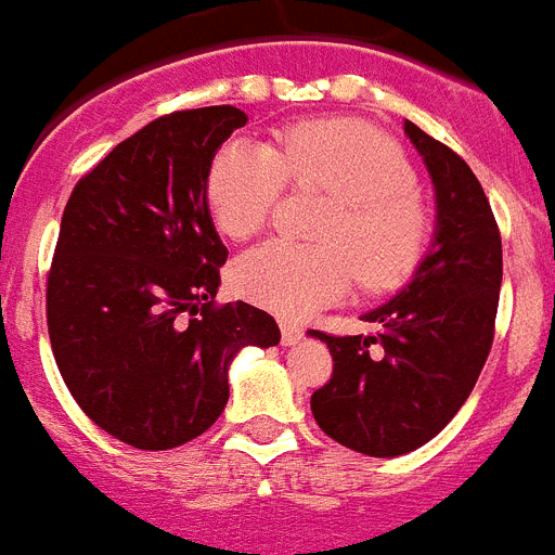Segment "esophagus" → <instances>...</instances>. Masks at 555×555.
I'll list each match as a JSON object with an SVG mask.
<instances>
[{
	"mask_svg": "<svg viewBox=\"0 0 555 555\" xmlns=\"http://www.w3.org/2000/svg\"><path fill=\"white\" fill-rule=\"evenodd\" d=\"M305 338V330L299 324H291V321H282V344L285 347H293V344H299Z\"/></svg>",
	"mask_w": 555,
	"mask_h": 555,
	"instance_id": "1",
	"label": "esophagus"
}]
</instances>
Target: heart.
Returning <instances> with one entry per match:
<instances>
[{
  "mask_svg": "<svg viewBox=\"0 0 555 555\" xmlns=\"http://www.w3.org/2000/svg\"><path fill=\"white\" fill-rule=\"evenodd\" d=\"M285 180L335 197L315 228L321 245L273 240L240 256L231 285L242 299L287 319L338 301L352 279L370 291L406 282L428 248V214L414 194L406 155L352 120H307L279 134L276 149L231 141L208 169L211 217L231 240L259 234Z\"/></svg>",
  "mask_w": 555,
  "mask_h": 555,
  "instance_id": "obj_1",
  "label": "heart"
}]
</instances>
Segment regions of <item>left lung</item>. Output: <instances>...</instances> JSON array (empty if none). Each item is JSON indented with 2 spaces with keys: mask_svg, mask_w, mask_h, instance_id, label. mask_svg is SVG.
<instances>
[{
  "mask_svg": "<svg viewBox=\"0 0 555 555\" xmlns=\"http://www.w3.org/2000/svg\"><path fill=\"white\" fill-rule=\"evenodd\" d=\"M403 132L435 185L431 245L409 285L364 313L372 335L310 333L330 347L333 378L310 409L335 443L366 457L421 449L460 412L493 341L502 240L468 163L412 120Z\"/></svg>",
  "mask_w": 555,
  "mask_h": 555,
  "instance_id": "left-lung-1",
  "label": "left lung"
}]
</instances>
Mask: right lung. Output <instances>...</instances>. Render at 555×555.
<instances>
[{
  "label": "right lung",
  "mask_w": 555,
  "mask_h": 555,
  "mask_svg": "<svg viewBox=\"0 0 555 555\" xmlns=\"http://www.w3.org/2000/svg\"><path fill=\"white\" fill-rule=\"evenodd\" d=\"M248 124L236 106L171 112L112 149L73 189L48 279V330L69 395L143 451L183 446L228 403L245 347H276L273 315L214 307L228 259L206 183Z\"/></svg>",
  "instance_id": "1"
}]
</instances>
